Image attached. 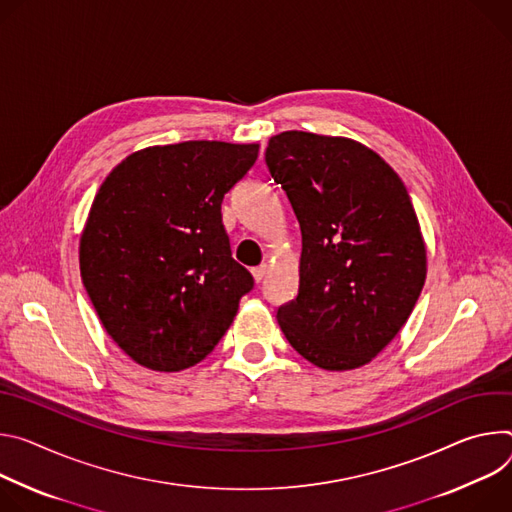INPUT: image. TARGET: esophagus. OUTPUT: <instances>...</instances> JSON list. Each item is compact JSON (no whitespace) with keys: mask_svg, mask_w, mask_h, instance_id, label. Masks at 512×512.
Masks as SVG:
<instances>
[{"mask_svg":"<svg viewBox=\"0 0 512 512\" xmlns=\"http://www.w3.org/2000/svg\"><path fill=\"white\" fill-rule=\"evenodd\" d=\"M266 270H268V266L266 264H260V266H256V268H252V276H254V280L256 282H260L262 278H264V274H266Z\"/></svg>","mask_w":512,"mask_h":512,"instance_id":"34e87169","label":"esophagus"}]
</instances>
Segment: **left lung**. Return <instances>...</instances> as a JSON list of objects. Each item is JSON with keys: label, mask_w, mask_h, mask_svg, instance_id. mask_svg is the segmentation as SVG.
Segmentation results:
<instances>
[{"label": "left lung", "mask_w": 512, "mask_h": 512, "mask_svg": "<svg viewBox=\"0 0 512 512\" xmlns=\"http://www.w3.org/2000/svg\"><path fill=\"white\" fill-rule=\"evenodd\" d=\"M266 166L301 225L299 295L276 319L289 344L323 370H354L407 323L427 250L401 177L350 138L282 132Z\"/></svg>", "instance_id": "left-lung-1"}]
</instances>
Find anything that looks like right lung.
<instances>
[{"instance_id":"1","label":"right lung","mask_w":512,"mask_h":512,"mask_svg":"<svg viewBox=\"0 0 512 512\" xmlns=\"http://www.w3.org/2000/svg\"><path fill=\"white\" fill-rule=\"evenodd\" d=\"M258 144L191 140L130 154L99 187L79 244L85 291L136 364L179 372L230 329L252 274L232 258L221 201Z\"/></svg>"}]
</instances>
